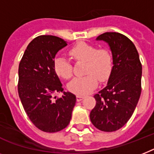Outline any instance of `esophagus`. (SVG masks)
Segmentation results:
<instances>
[{"label": "esophagus", "instance_id": "1", "mask_svg": "<svg viewBox=\"0 0 154 154\" xmlns=\"http://www.w3.org/2000/svg\"><path fill=\"white\" fill-rule=\"evenodd\" d=\"M83 98H84V97L82 96V95H76V100H77V101H82Z\"/></svg>", "mask_w": 154, "mask_h": 154}]
</instances>
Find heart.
Instances as JSON below:
<instances>
[{
  "instance_id": "1",
  "label": "heart",
  "mask_w": 154,
  "mask_h": 154,
  "mask_svg": "<svg viewBox=\"0 0 154 154\" xmlns=\"http://www.w3.org/2000/svg\"><path fill=\"white\" fill-rule=\"evenodd\" d=\"M69 55L76 62H86L84 73L68 84V90L77 95H85L101 82L107 80L113 67V57L107 48H97V45L86 42H79L69 49ZM54 70L57 75L65 79L72 76V63L63 57H57L54 60Z\"/></svg>"
}]
</instances>
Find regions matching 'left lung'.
Returning a JSON list of instances; mask_svg holds the SVG:
<instances>
[{
	"mask_svg": "<svg viewBox=\"0 0 154 154\" xmlns=\"http://www.w3.org/2000/svg\"><path fill=\"white\" fill-rule=\"evenodd\" d=\"M97 40L109 45L113 67L107 86L94 96L96 105L90 118L95 128L112 132L125 125L136 108L142 91V63L135 45L124 34L106 32Z\"/></svg>",
	"mask_w": 154,
	"mask_h": 154,
	"instance_id": "left-lung-1",
	"label": "left lung"
}]
</instances>
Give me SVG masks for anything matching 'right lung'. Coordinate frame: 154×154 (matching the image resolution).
<instances>
[{
    "instance_id": "right-lung-1",
    "label": "right lung",
    "mask_w": 154,
    "mask_h": 154,
    "mask_svg": "<svg viewBox=\"0 0 154 154\" xmlns=\"http://www.w3.org/2000/svg\"><path fill=\"white\" fill-rule=\"evenodd\" d=\"M68 45L53 35H40L26 47L19 65L18 93L26 115L36 128L45 132H57L69 124L76 97L63 92L61 97H53L63 88L54 70V58Z\"/></svg>"
}]
</instances>
